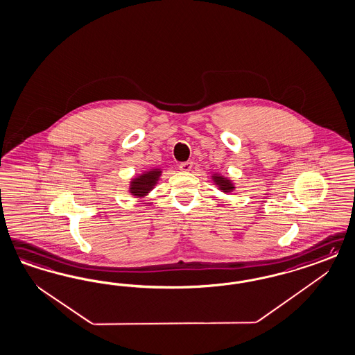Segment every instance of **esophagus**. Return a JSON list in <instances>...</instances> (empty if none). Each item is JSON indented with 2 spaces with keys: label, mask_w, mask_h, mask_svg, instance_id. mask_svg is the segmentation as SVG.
Returning a JSON list of instances; mask_svg holds the SVG:
<instances>
[{
  "label": "esophagus",
  "mask_w": 355,
  "mask_h": 355,
  "mask_svg": "<svg viewBox=\"0 0 355 355\" xmlns=\"http://www.w3.org/2000/svg\"><path fill=\"white\" fill-rule=\"evenodd\" d=\"M179 168H180L183 172L192 171V168H193V163H192V162H183V163H180V164H179Z\"/></svg>",
  "instance_id": "34e87169"
}]
</instances>
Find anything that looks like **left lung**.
Instances as JSON below:
<instances>
[{
	"label": "left lung",
	"instance_id": "left-lung-1",
	"mask_svg": "<svg viewBox=\"0 0 355 355\" xmlns=\"http://www.w3.org/2000/svg\"><path fill=\"white\" fill-rule=\"evenodd\" d=\"M214 180H216V184L223 192H231L234 189V185L231 184V182L227 180V179H225V178H222V176H218V175L214 176Z\"/></svg>",
	"mask_w": 355,
	"mask_h": 355
}]
</instances>
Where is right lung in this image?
Returning <instances> with one entry per match:
<instances>
[{"instance_id":"1","label":"right lung","mask_w":355,"mask_h":355,"mask_svg":"<svg viewBox=\"0 0 355 355\" xmlns=\"http://www.w3.org/2000/svg\"><path fill=\"white\" fill-rule=\"evenodd\" d=\"M160 171L153 170V171L146 172L136 179H133L132 185H130V193L142 197L149 192L150 189L158 182Z\"/></svg>"}]
</instances>
